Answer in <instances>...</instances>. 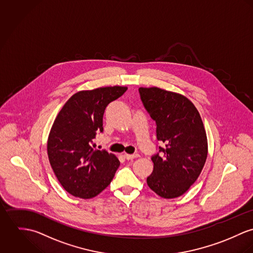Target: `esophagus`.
<instances>
[{"instance_id": "obj_1", "label": "esophagus", "mask_w": 253, "mask_h": 253, "mask_svg": "<svg viewBox=\"0 0 253 253\" xmlns=\"http://www.w3.org/2000/svg\"><path fill=\"white\" fill-rule=\"evenodd\" d=\"M123 157L127 160H133L135 158H138L139 157V154H128V153H124L123 154Z\"/></svg>"}]
</instances>
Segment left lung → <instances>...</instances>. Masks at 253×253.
I'll return each instance as SVG.
<instances>
[{
	"instance_id": "left-lung-1",
	"label": "left lung",
	"mask_w": 253,
	"mask_h": 253,
	"mask_svg": "<svg viewBox=\"0 0 253 253\" xmlns=\"http://www.w3.org/2000/svg\"><path fill=\"white\" fill-rule=\"evenodd\" d=\"M140 99L155 120L161 154L152 156L149 188L172 199L184 194L200 175L208 157L206 130L194 104L185 96L159 87H140Z\"/></svg>"
}]
</instances>
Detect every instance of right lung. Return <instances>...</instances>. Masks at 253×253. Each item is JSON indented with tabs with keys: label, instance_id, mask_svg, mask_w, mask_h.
Masks as SVG:
<instances>
[{
	"label": "right lung",
	"instance_id": "right-lung-1",
	"mask_svg": "<svg viewBox=\"0 0 253 253\" xmlns=\"http://www.w3.org/2000/svg\"><path fill=\"white\" fill-rule=\"evenodd\" d=\"M127 90L107 86L74 94L57 114L47 139V155L57 179L73 196L91 199L112 182L120 162L113 153L94 149L103 131L107 106Z\"/></svg>",
	"mask_w": 253,
	"mask_h": 253
}]
</instances>
